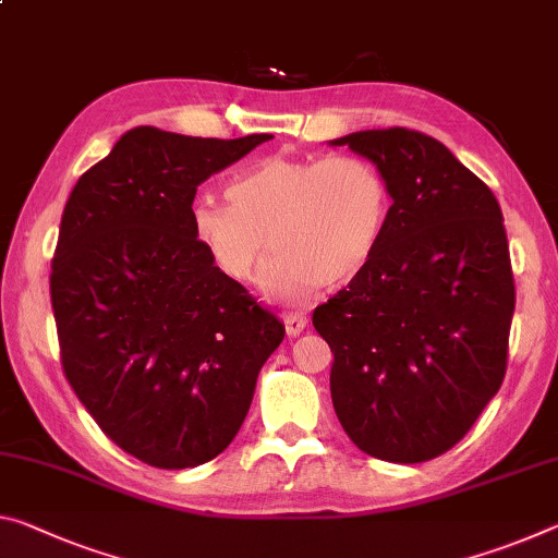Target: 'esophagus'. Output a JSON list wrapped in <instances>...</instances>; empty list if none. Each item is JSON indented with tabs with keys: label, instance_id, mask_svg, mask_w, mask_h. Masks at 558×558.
Segmentation results:
<instances>
[{
	"label": "esophagus",
	"instance_id": "obj_1",
	"mask_svg": "<svg viewBox=\"0 0 558 558\" xmlns=\"http://www.w3.org/2000/svg\"><path fill=\"white\" fill-rule=\"evenodd\" d=\"M307 325V317L300 315V313H288L286 315V332L290 338H295V335L303 332V327Z\"/></svg>",
	"mask_w": 558,
	"mask_h": 558
}]
</instances>
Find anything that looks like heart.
Segmentation results:
<instances>
[{
  "mask_svg": "<svg viewBox=\"0 0 558 558\" xmlns=\"http://www.w3.org/2000/svg\"><path fill=\"white\" fill-rule=\"evenodd\" d=\"M390 206L385 175L365 158L268 156L233 175L228 201L193 203L191 231L238 282L258 278L272 245L270 288L303 298L348 286L373 263Z\"/></svg>",
  "mask_w": 558,
  "mask_h": 558,
  "instance_id": "b5f03b06",
  "label": "heart"
}]
</instances>
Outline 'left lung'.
Segmentation results:
<instances>
[{"label":"left lung","instance_id":"1","mask_svg":"<svg viewBox=\"0 0 558 558\" xmlns=\"http://www.w3.org/2000/svg\"><path fill=\"white\" fill-rule=\"evenodd\" d=\"M332 144L369 158L392 196L373 263L313 311L332 350L335 414L365 454L427 462L472 429L507 375L517 290L499 201L420 131Z\"/></svg>","mask_w":558,"mask_h":558}]
</instances>
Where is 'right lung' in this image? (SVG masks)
Listing matches in <instances>:
<instances>
[{"label": "right lung", "instance_id": "add662e5", "mask_svg": "<svg viewBox=\"0 0 558 558\" xmlns=\"http://www.w3.org/2000/svg\"><path fill=\"white\" fill-rule=\"evenodd\" d=\"M268 138L131 129L66 201L49 276L61 369L104 435L148 466L223 452L286 338L191 231L198 185Z\"/></svg>", "mask_w": 558, "mask_h": 558}]
</instances>
